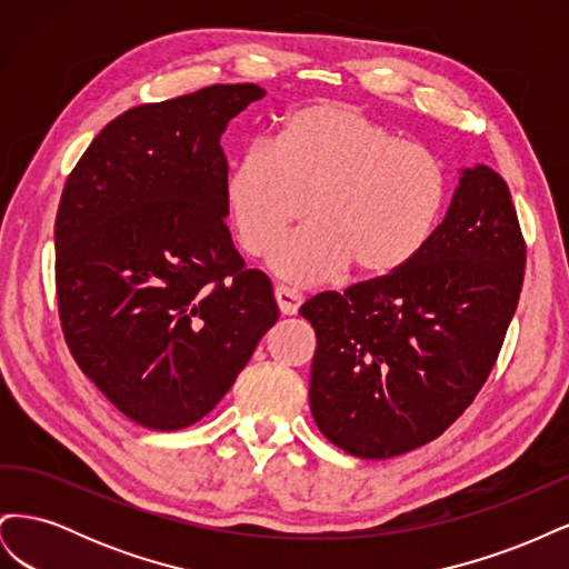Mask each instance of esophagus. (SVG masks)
Masks as SVG:
<instances>
[{"label": "esophagus", "instance_id": "34e87169", "mask_svg": "<svg viewBox=\"0 0 569 569\" xmlns=\"http://www.w3.org/2000/svg\"><path fill=\"white\" fill-rule=\"evenodd\" d=\"M274 301H278L282 316H297V313H299V306H301V301H303V297L299 295L297 289L284 287V284H278V287H274Z\"/></svg>", "mask_w": 569, "mask_h": 569}]
</instances>
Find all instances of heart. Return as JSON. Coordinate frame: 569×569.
<instances>
[{
	"label": "heart",
	"instance_id": "obj_1",
	"mask_svg": "<svg viewBox=\"0 0 569 569\" xmlns=\"http://www.w3.org/2000/svg\"><path fill=\"white\" fill-rule=\"evenodd\" d=\"M446 199L449 173L432 149L341 101L289 111L274 142L244 147L226 180L237 242L256 258L280 244L308 203L313 222L272 258L299 284L347 266L363 278L399 272L432 239Z\"/></svg>",
	"mask_w": 569,
	"mask_h": 569
}]
</instances>
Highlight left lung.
<instances>
[{
    "label": "left lung",
    "instance_id": "obj_1",
    "mask_svg": "<svg viewBox=\"0 0 569 569\" xmlns=\"http://www.w3.org/2000/svg\"><path fill=\"white\" fill-rule=\"evenodd\" d=\"M525 266L510 189L477 166L416 261L308 299L299 313L318 339L308 401L322 437L382 460L443 435L496 366Z\"/></svg>",
    "mask_w": 569,
    "mask_h": 569
}]
</instances>
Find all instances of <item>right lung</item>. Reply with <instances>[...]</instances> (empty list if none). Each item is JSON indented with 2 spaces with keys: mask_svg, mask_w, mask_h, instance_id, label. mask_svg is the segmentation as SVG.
<instances>
[{
  "mask_svg": "<svg viewBox=\"0 0 569 569\" xmlns=\"http://www.w3.org/2000/svg\"><path fill=\"white\" fill-rule=\"evenodd\" d=\"M253 82L140 104L113 118L66 178L57 299L68 351L107 399L161 432L199 422L280 311L226 226L220 134Z\"/></svg>",
  "mask_w": 569,
  "mask_h": 569,
  "instance_id": "add662e5",
  "label": "right lung"
}]
</instances>
